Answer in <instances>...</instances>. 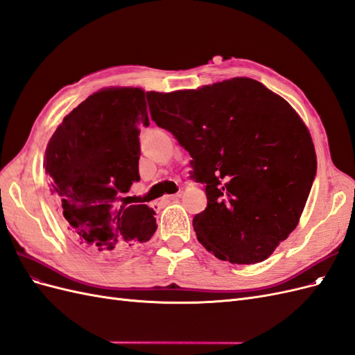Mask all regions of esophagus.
<instances>
[{
    "instance_id": "1",
    "label": "esophagus",
    "mask_w": 355,
    "mask_h": 355,
    "mask_svg": "<svg viewBox=\"0 0 355 355\" xmlns=\"http://www.w3.org/2000/svg\"><path fill=\"white\" fill-rule=\"evenodd\" d=\"M180 198V194H173V196H166L161 202H170V201H176Z\"/></svg>"
}]
</instances>
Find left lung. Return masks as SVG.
<instances>
[{
    "mask_svg": "<svg viewBox=\"0 0 355 355\" xmlns=\"http://www.w3.org/2000/svg\"><path fill=\"white\" fill-rule=\"evenodd\" d=\"M157 125L192 157L206 184L197 240L220 261L268 259L299 223L317 171L308 127L282 96L235 77L196 90L148 92Z\"/></svg>",
    "mask_w": 355,
    "mask_h": 355,
    "instance_id": "obj_1",
    "label": "left lung"
}]
</instances>
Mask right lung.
<instances>
[{"label":"right lung","mask_w":355,"mask_h":355,"mask_svg":"<svg viewBox=\"0 0 355 355\" xmlns=\"http://www.w3.org/2000/svg\"><path fill=\"white\" fill-rule=\"evenodd\" d=\"M142 124H149L144 89L106 87L63 118L47 144L42 166L63 227L96 259L130 252L157 230L146 204L116 206L141 179Z\"/></svg>","instance_id":"1"}]
</instances>
